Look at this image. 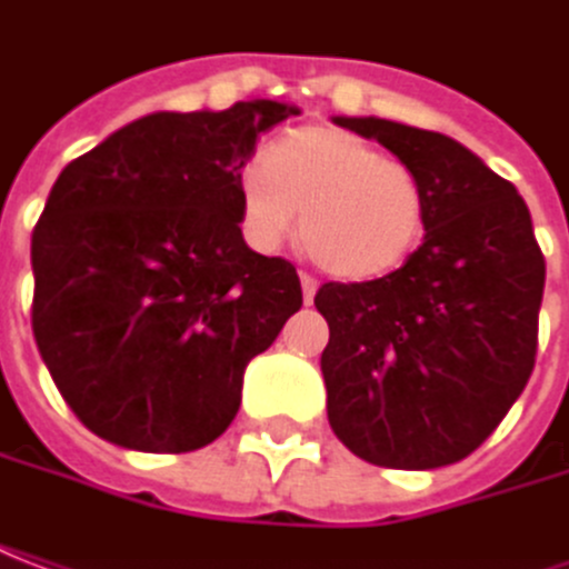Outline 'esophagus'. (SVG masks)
Returning <instances> with one entry per match:
<instances>
[{
    "instance_id": "esophagus-1",
    "label": "esophagus",
    "mask_w": 569,
    "mask_h": 569,
    "mask_svg": "<svg viewBox=\"0 0 569 569\" xmlns=\"http://www.w3.org/2000/svg\"><path fill=\"white\" fill-rule=\"evenodd\" d=\"M300 288H303V303H312V300H316V291H319V281L303 272V276H300Z\"/></svg>"
}]
</instances>
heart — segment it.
<instances>
[{
  "label": "heart",
  "mask_w": 569,
  "mask_h": 569,
  "mask_svg": "<svg viewBox=\"0 0 569 569\" xmlns=\"http://www.w3.org/2000/svg\"><path fill=\"white\" fill-rule=\"evenodd\" d=\"M241 229L257 250L291 238L325 272L347 281L378 278L425 234L421 179L343 129L307 127L278 139L238 170Z\"/></svg>",
  "instance_id": "obj_1"
}]
</instances>
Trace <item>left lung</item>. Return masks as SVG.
<instances>
[{
    "label": "left lung",
    "instance_id": "obj_1",
    "mask_svg": "<svg viewBox=\"0 0 569 569\" xmlns=\"http://www.w3.org/2000/svg\"><path fill=\"white\" fill-rule=\"evenodd\" d=\"M425 188V244L390 276L328 281V421L352 456L430 471L499 427L536 366L546 257L517 188L465 144L381 117H335Z\"/></svg>",
    "mask_w": 569,
    "mask_h": 569
}]
</instances>
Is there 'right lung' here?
Masks as SVG:
<instances>
[{
	"instance_id": "right-lung-1",
	"label": "right lung",
	"mask_w": 569,
	"mask_h": 569,
	"mask_svg": "<svg viewBox=\"0 0 569 569\" xmlns=\"http://www.w3.org/2000/svg\"><path fill=\"white\" fill-rule=\"evenodd\" d=\"M300 113L253 98L158 111L54 179L33 229V337L96 437L194 452L232 425L244 368L303 307L291 262L250 250L238 170Z\"/></svg>"
}]
</instances>
